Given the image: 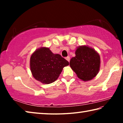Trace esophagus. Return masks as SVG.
Masks as SVG:
<instances>
[{
	"label": "esophagus",
	"mask_w": 123,
	"mask_h": 123,
	"mask_svg": "<svg viewBox=\"0 0 123 123\" xmlns=\"http://www.w3.org/2000/svg\"><path fill=\"white\" fill-rule=\"evenodd\" d=\"M66 60H67L68 62H69V61H70V57H69V56L66 57Z\"/></svg>",
	"instance_id": "34e87169"
}]
</instances>
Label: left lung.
Here are the masks:
<instances>
[{"instance_id":"8db88e82","label":"left lung","mask_w":123,"mask_h":123,"mask_svg":"<svg viewBox=\"0 0 123 123\" xmlns=\"http://www.w3.org/2000/svg\"><path fill=\"white\" fill-rule=\"evenodd\" d=\"M75 56L70 61V67L77 76L84 81L97 75L100 68V57L94 49L84 45L77 47Z\"/></svg>"}]
</instances>
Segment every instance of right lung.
Listing matches in <instances>:
<instances>
[{
	"label": "right lung",
	"mask_w": 123,
	"mask_h": 123,
	"mask_svg": "<svg viewBox=\"0 0 123 123\" xmlns=\"http://www.w3.org/2000/svg\"><path fill=\"white\" fill-rule=\"evenodd\" d=\"M69 65L60 54H54L49 48L36 49L30 57V68L32 75L43 84H49L59 78L64 67Z\"/></svg>",
	"instance_id": "add662e5"
}]
</instances>
